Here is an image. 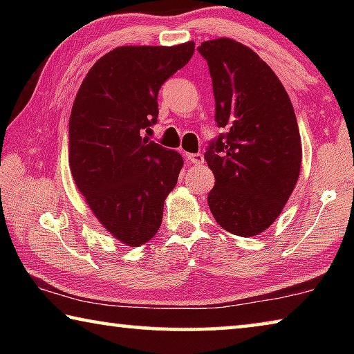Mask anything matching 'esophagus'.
Here are the masks:
<instances>
[{"instance_id": "esophagus-1", "label": "esophagus", "mask_w": 354, "mask_h": 354, "mask_svg": "<svg viewBox=\"0 0 354 354\" xmlns=\"http://www.w3.org/2000/svg\"><path fill=\"white\" fill-rule=\"evenodd\" d=\"M187 160L190 164L200 165L205 162V156H203L201 153H192V154H187Z\"/></svg>"}]
</instances>
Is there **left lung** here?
I'll list each match as a JSON object with an SVG mask.
<instances>
[{
    "instance_id": "obj_1",
    "label": "left lung",
    "mask_w": 354,
    "mask_h": 354,
    "mask_svg": "<svg viewBox=\"0 0 354 354\" xmlns=\"http://www.w3.org/2000/svg\"><path fill=\"white\" fill-rule=\"evenodd\" d=\"M212 77L215 122L225 133L205 159L215 176L207 205L231 234L257 236L283 211L301 167V139L289 95L248 46L215 39L196 48Z\"/></svg>"
}]
</instances>
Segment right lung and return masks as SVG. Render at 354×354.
<instances>
[{
	"label": "right lung",
	"mask_w": 354,
	"mask_h": 354,
	"mask_svg": "<svg viewBox=\"0 0 354 354\" xmlns=\"http://www.w3.org/2000/svg\"><path fill=\"white\" fill-rule=\"evenodd\" d=\"M194 50V41L115 48L88 70L71 107V175L101 225L129 247L158 232L183 169L181 154L140 134L158 122L160 86Z\"/></svg>",
	"instance_id": "add662e5"
}]
</instances>
